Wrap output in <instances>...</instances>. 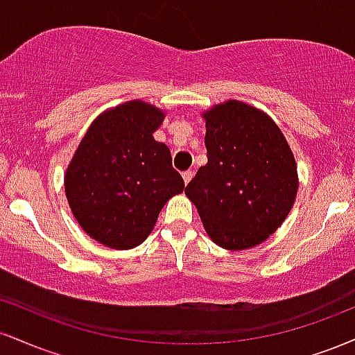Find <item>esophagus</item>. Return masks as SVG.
I'll return each mask as SVG.
<instances>
[{"mask_svg":"<svg viewBox=\"0 0 355 355\" xmlns=\"http://www.w3.org/2000/svg\"><path fill=\"white\" fill-rule=\"evenodd\" d=\"M182 177H183V182H185V185H189L191 177H193V172H191V170H187V172L182 173Z\"/></svg>","mask_w":355,"mask_h":355,"instance_id":"34e87169","label":"esophagus"}]
</instances>
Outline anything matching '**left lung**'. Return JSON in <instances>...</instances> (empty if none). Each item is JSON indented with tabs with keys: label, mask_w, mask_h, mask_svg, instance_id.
<instances>
[{
	"label": "left lung",
	"mask_w": 355,
	"mask_h": 355,
	"mask_svg": "<svg viewBox=\"0 0 355 355\" xmlns=\"http://www.w3.org/2000/svg\"><path fill=\"white\" fill-rule=\"evenodd\" d=\"M202 118L209 162L185 195L218 247L259 245L294 207L299 189L294 153L275 121L243 101L214 105Z\"/></svg>",
	"instance_id": "left-lung-1"
}]
</instances>
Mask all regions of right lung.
Listing matches in <instances>:
<instances>
[{"mask_svg":"<svg viewBox=\"0 0 355 355\" xmlns=\"http://www.w3.org/2000/svg\"><path fill=\"white\" fill-rule=\"evenodd\" d=\"M165 112L132 100L100 113L64 173L73 217L92 239L115 250L140 245L173 195L185 189L172 153L153 138Z\"/></svg>","mask_w":355,"mask_h":355,"instance_id":"add662e5","label":"right lung"}]
</instances>
